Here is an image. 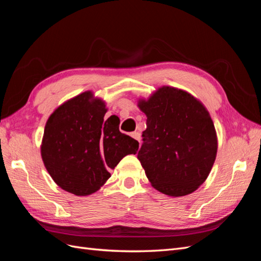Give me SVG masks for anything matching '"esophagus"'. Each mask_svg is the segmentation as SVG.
I'll return each mask as SVG.
<instances>
[{"mask_svg":"<svg viewBox=\"0 0 261 261\" xmlns=\"http://www.w3.org/2000/svg\"><path fill=\"white\" fill-rule=\"evenodd\" d=\"M130 136H132L134 139H136L137 141H139V143H140V134H139L138 132H134V133H132V134H130Z\"/></svg>","mask_w":261,"mask_h":261,"instance_id":"1","label":"esophagus"}]
</instances>
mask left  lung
<instances>
[{
    "label": "left lung",
    "instance_id": "8db88e82",
    "mask_svg": "<svg viewBox=\"0 0 261 261\" xmlns=\"http://www.w3.org/2000/svg\"><path fill=\"white\" fill-rule=\"evenodd\" d=\"M147 116L138 160L151 185L172 197L192 194L215 163L218 140L207 109L191 93L163 86L138 101Z\"/></svg>",
    "mask_w": 261,
    "mask_h": 261
}]
</instances>
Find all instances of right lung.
<instances>
[{
	"instance_id": "add662e5",
	"label": "right lung",
	"mask_w": 261,
	"mask_h": 261,
	"mask_svg": "<svg viewBox=\"0 0 261 261\" xmlns=\"http://www.w3.org/2000/svg\"><path fill=\"white\" fill-rule=\"evenodd\" d=\"M105 101L91 91L60 106L45 124L41 156L45 169L62 189L90 195L103 185L123 158L135 154L138 141L122 134L120 122L105 121Z\"/></svg>"
}]
</instances>
